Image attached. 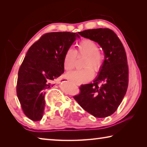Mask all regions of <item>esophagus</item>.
<instances>
[{
    "label": "esophagus",
    "mask_w": 147,
    "mask_h": 147,
    "mask_svg": "<svg viewBox=\"0 0 147 147\" xmlns=\"http://www.w3.org/2000/svg\"><path fill=\"white\" fill-rule=\"evenodd\" d=\"M76 84L77 86H80V84Z\"/></svg>",
    "instance_id": "obj_1"
}]
</instances>
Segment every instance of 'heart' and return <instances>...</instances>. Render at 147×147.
<instances>
[{
  "instance_id": "obj_1",
  "label": "heart",
  "mask_w": 147,
  "mask_h": 147,
  "mask_svg": "<svg viewBox=\"0 0 147 147\" xmlns=\"http://www.w3.org/2000/svg\"><path fill=\"white\" fill-rule=\"evenodd\" d=\"M86 56L83 66L85 68L78 69L67 74V78L75 84L88 82L93 78L94 72L98 73L103 65L104 57L95 42L91 39H84L80 42L76 51L69 49L64 56V67L67 71H71L75 67L77 56Z\"/></svg>"
}]
</instances>
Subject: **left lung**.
<instances>
[{"label":"left lung","instance_id":"8db88e82","mask_svg":"<svg viewBox=\"0 0 147 147\" xmlns=\"http://www.w3.org/2000/svg\"><path fill=\"white\" fill-rule=\"evenodd\" d=\"M80 34L100 45L105 59L97 77L93 82L81 85L80 93L73 97L87 112L95 117H106L117 109L127 91L125 50L118 36L109 28L86 30Z\"/></svg>","mask_w":147,"mask_h":147}]
</instances>
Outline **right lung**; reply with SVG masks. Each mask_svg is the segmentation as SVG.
I'll return each mask as SVG.
<instances>
[{"label":"right lung","instance_id":"obj_1","mask_svg":"<svg viewBox=\"0 0 147 147\" xmlns=\"http://www.w3.org/2000/svg\"><path fill=\"white\" fill-rule=\"evenodd\" d=\"M77 38L80 36L74 32H49L27 52L19 70L17 95L24 113L32 121L43 117L45 91L63 73L65 54Z\"/></svg>","mask_w":147,"mask_h":147}]
</instances>
